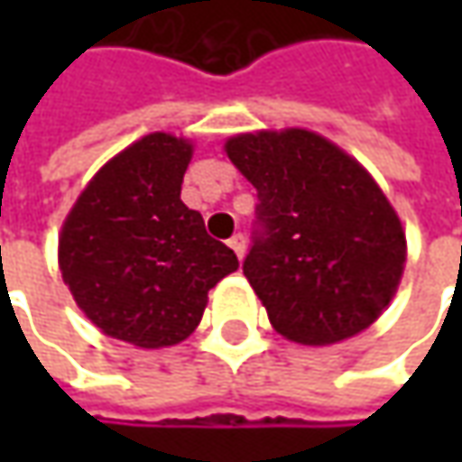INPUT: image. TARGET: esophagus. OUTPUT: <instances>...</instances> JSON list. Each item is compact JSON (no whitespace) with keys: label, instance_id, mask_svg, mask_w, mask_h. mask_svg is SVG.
I'll return each instance as SVG.
<instances>
[{"label":"esophagus","instance_id":"esophagus-1","mask_svg":"<svg viewBox=\"0 0 462 462\" xmlns=\"http://www.w3.org/2000/svg\"><path fill=\"white\" fill-rule=\"evenodd\" d=\"M228 246H231V249L236 252V257L244 259V254H246V239H244L241 234H236V236H231V239H228Z\"/></svg>","mask_w":462,"mask_h":462}]
</instances>
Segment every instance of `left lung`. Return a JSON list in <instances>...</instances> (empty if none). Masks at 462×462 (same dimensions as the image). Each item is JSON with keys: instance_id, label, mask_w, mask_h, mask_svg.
Returning a JSON list of instances; mask_svg holds the SVG:
<instances>
[{"instance_id": "obj_1", "label": "left lung", "mask_w": 462, "mask_h": 462, "mask_svg": "<svg viewBox=\"0 0 462 462\" xmlns=\"http://www.w3.org/2000/svg\"><path fill=\"white\" fill-rule=\"evenodd\" d=\"M257 187L264 234L244 275L277 334L295 345L345 342L381 319L406 264V231L373 174L306 128L226 138Z\"/></svg>"}]
</instances>
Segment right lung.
I'll list each match as a JSON object with an SVG mask.
<instances>
[{
  "instance_id": "add662e5",
  "label": "right lung",
  "mask_w": 462,
  "mask_h": 462,
  "mask_svg": "<svg viewBox=\"0 0 462 462\" xmlns=\"http://www.w3.org/2000/svg\"><path fill=\"white\" fill-rule=\"evenodd\" d=\"M195 143L143 135L116 153L79 192L59 234V270L79 310L120 342L159 349L185 342L208 291L239 270L180 200Z\"/></svg>"
}]
</instances>
